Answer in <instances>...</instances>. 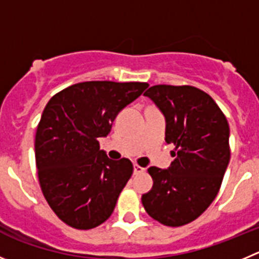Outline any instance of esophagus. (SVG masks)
Segmentation results:
<instances>
[{"mask_svg": "<svg viewBox=\"0 0 259 259\" xmlns=\"http://www.w3.org/2000/svg\"><path fill=\"white\" fill-rule=\"evenodd\" d=\"M144 171H145V168H142V166H140V165H137V164L134 165V173L135 174H141V173H144Z\"/></svg>", "mask_w": 259, "mask_h": 259, "instance_id": "34e87169", "label": "esophagus"}]
</instances>
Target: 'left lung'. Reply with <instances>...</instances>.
<instances>
[{"instance_id": "8db88e82", "label": "left lung", "mask_w": 259, "mask_h": 259, "mask_svg": "<svg viewBox=\"0 0 259 259\" xmlns=\"http://www.w3.org/2000/svg\"><path fill=\"white\" fill-rule=\"evenodd\" d=\"M144 95L164 114L165 141L174 144L176 159L168 169L149 168L154 186L142 205L162 225H186L218 196L230 160L229 123L215 100L194 86L155 85Z\"/></svg>"}]
</instances>
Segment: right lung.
Listing matches in <instances>:
<instances>
[{
  "instance_id": "right-lung-1",
  "label": "right lung",
  "mask_w": 259,
  "mask_h": 259,
  "mask_svg": "<svg viewBox=\"0 0 259 259\" xmlns=\"http://www.w3.org/2000/svg\"><path fill=\"white\" fill-rule=\"evenodd\" d=\"M146 82L86 81L51 98L35 135L39 184L48 205L68 226L97 228L112 215L134 173L128 159L110 160L99 139Z\"/></svg>"
}]
</instances>
